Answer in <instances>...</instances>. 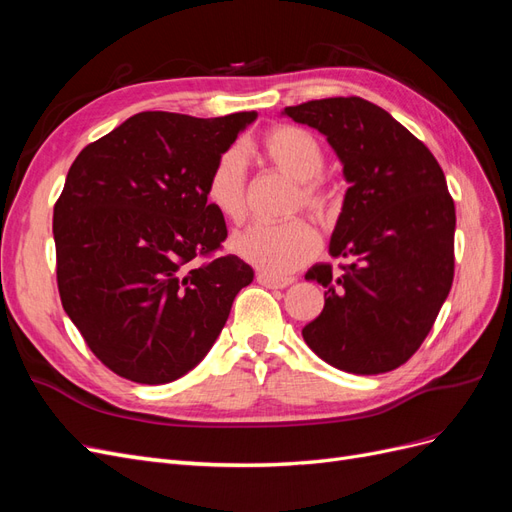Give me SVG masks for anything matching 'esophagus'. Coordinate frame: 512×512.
I'll return each mask as SVG.
<instances>
[{"label": "esophagus", "mask_w": 512, "mask_h": 512, "mask_svg": "<svg viewBox=\"0 0 512 512\" xmlns=\"http://www.w3.org/2000/svg\"><path fill=\"white\" fill-rule=\"evenodd\" d=\"M256 282L262 284V286H267V288H288L294 280H292V277H275V275H269L265 271H258Z\"/></svg>", "instance_id": "1"}]
</instances>
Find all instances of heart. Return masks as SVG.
Masks as SVG:
<instances>
[{"mask_svg": "<svg viewBox=\"0 0 512 512\" xmlns=\"http://www.w3.org/2000/svg\"><path fill=\"white\" fill-rule=\"evenodd\" d=\"M258 153L275 170L297 181L292 211L305 209L331 228L342 213V192L324 177V149L318 138L299 126H275L260 138ZM207 203L230 224H241L247 213V170L237 147L222 151L205 183ZM232 252L269 275H286L307 265L318 254L316 228L303 218L282 224H254L232 239Z\"/></svg>", "mask_w": 512, "mask_h": 512, "instance_id": "b5f03b06", "label": "heart"}]
</instances>
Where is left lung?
Masks as SVG:
<instances>
[{
  "label": "left lung",
  "mask_w": 512,
  "mask_h": 512,
  "mask_svg": "<svg viewBox=\"0 0 512 512\" xmlns=\"http://www.w3.org/2000/svg\"><path fill=\"white\" fill-rule=\"evenodd\" d=\"M284 113L327 136L350 188L331 239L339 273L303 339L322 361L374 376L404 365L438 318L455 275V203L438 160L384 108L359 96L309 100Z\"/></svg>",
  "instance_id": "1"
}]
</instances>
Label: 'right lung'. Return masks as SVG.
<instances>
[{
  "mask_svg": "<svg viewBox=\"0 0 512 512\" xmlns=\"http://www.w3.org/2000/svg\"><path fill=\"white\" fill-rule=\"evenodd\" d=\"M256 113L145 111L89 143L53 209L61 305L113 374L164 384L218 339L252 267L224 254L213 162Z\"/></svg>",
  "mask_w": 512,
  "mask_h": 512,
  "instance_id": "right-lung-1",
  "label": "right lung"
}]
</instances>
